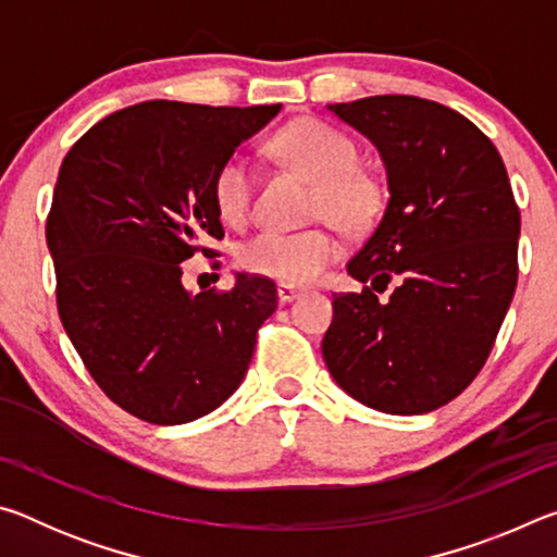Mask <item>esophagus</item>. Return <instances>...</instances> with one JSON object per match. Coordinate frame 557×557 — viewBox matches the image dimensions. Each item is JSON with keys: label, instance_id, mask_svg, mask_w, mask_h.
<instances>
[{"label": "esophagus", "instance_id": "esophagus-1", "mask_svg": "<svg viewBox=\"0 0 557 557\" xmlns=\"http://www.w3.org/2000/svg\"><path fill=\"white\" fill-rule=\"evenodd\" d=\"M299 295H301V287H297V285H289V282H280L277 285V297L282 305H287V301H292Z\"/></svg>", "mask_w": 557, "mask_h": 557}]
</instances>
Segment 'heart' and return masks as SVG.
<instances>
[{
    "mask_svg": "<svg viewBox=\"0 0 557 557\" xmlns=\"http://www.w3.org/2000/svg\"><path fill=\"white\" fill-rule=\"evenodd\" d=\"M272 147L317 184L314 219H329L346 231H358L381 211V184L358 169V147L344 132L319 120H297L277 132ZM256 184V166L243 154H231L219 166L213 176V201L225 221L243 223L248 219ZM338 250L342 245L326 228L262 231L240 245L238 262L252 275L305 285L338 256Z\"/></svg>",
    "mask_w": 557,
    "mask_h": 557,
    "instance_id": "b5f03b06",
    "label": "heart"
}]
</instances>
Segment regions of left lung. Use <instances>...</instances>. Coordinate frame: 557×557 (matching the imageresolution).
I'll list each match as a JSON object with an SVG mask.
<instances>
[{
  "mask_svg": "<svg viewBox=\"0 0 557 557\" xmlns=\"http://www.w3.org/2000/svg\"><path fill=\"white\" fill-rule=\"evenodd\" d=\"M371 139L388 206L334 295L322 354L332 379L388 414L447 405L476 379L518 280L521 213L502 154L457 110L414 96L326 106ZM391 278L396 289L381 302Z\"/></svg>",
  "mask_w": 557,
  "mask_h": 557,
  "instance_id": "left-lung-1",
  "label": "left lung"
}]
</instances>
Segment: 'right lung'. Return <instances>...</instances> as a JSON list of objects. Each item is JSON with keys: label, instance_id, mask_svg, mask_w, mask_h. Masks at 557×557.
Returning a JSON list of instances; mask_svg holds the SVG:
<instances>
[{"label": "right lung", "instance_id": "obj_1", "mask_svg": "<svg viewBox=\"0 0 557 557\" xmlns=\"http://www.w3.org/2000/svg\"><path fill=\"white\" fill-rule=\"evenodd\" d=\"M280 108L139 102L63 159L46 221L61 322L102 393L139 420L184 425L223 405L275 312L272 280L238 272L231 289L191 295L182 262L223 238L213 176Z\"/></svg>", "mask_w": 557, "mask_h": 557}]
</instances>
